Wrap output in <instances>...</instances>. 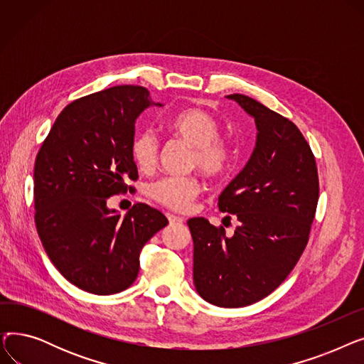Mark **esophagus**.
<instances>
[{
	"instance_id": "esophagus-1",
	"label": "esophagus",
	"mask_w": 364,
	"mask_h": 364,
	"mask_svg": "<svg viewBox=\"0 0 364 364\" xmlns=\"http://www.w3.org/2000/svg\"><path fill=\"white\" fill-rule=\"evenodd\" d=\"M166 218H168L169 224H180V223L184 221V218L177 217V215H172V214H166Z\"/></svg>"
}]
</instances>
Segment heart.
I'll use <instances>...</instances> for the list:
<instances>
[{"instance_id": "1", "label": "heart", "mask_w": 364, "mask_h": 364, "mask_svg": "<svg viewBox=\"0 0 364 364\" xmlns=\"http://www.w3.org/2000/svg\"><path fill=\"white\" fill-rule=\"evenodd\" d=\"M166 131L192 146L188 166L199 168L209 178H218L230 168L233 146L220 134V122L213 113L200 107H188L165 122ZM161 144L151 129H141L131 143V155L136 165L150 172L159 161ZM202 190L200 181L193 176H172L153 181L149 196L171 211L186 213L193 206Z\"/></svg>"}]
</instances>
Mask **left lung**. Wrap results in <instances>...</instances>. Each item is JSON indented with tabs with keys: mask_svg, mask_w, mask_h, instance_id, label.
Segmentation results:
<instances>
[{
	"mask_svg": "<svg viewBox=\"0 0 364 364\" xmlns=\"http://www.w3.org/2000/svg\"><path fill=\"white\" fill-rule=\"evenodd\" d=\"M227 99L254 117L258 129L251 159L218 198L220 211L239 224L232 236L205 218L187 225L198 294L217 307L239 309L270 295L299 261L317 209L318 174L294 122L247 95Z\"/></svg>",
	"mask_w": 364,
	"mask_h": 364,
	"instance_id": "8db88e82",
	"label": "left lung"
}]
</instances>
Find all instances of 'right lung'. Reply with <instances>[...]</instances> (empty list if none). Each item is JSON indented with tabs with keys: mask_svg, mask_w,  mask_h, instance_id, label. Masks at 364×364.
<instances>
[{
	"mask_svg": "<svg viewBox=\"0 0 364 364\" xmlns=\"http://www.w3.org/2000/svg\"><path fill=\"white\" fill-rule=\"evenodd\" d=\"M153 103L147 88L118 85L68 105L38 151L35 224L44 250L72 284L95 295L125 291L137 279L140 252L168 224L146 203L122 218L107 208L137 181L134 124Z\"/></svg>",
	"mask_w": 364,
	"mask_h": 364,
	"instance_id": "1",
	"label": "right lung"
}]
</instances>
